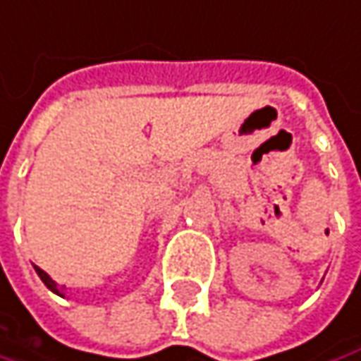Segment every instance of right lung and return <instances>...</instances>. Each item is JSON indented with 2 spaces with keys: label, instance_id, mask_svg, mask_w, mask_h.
Wrapping results in <instances>:
<instances>
[{
  "label": "right lung",
  "instance_id": "1",
  "mask_svg": "<svg viewBox=\"0 0 361 361\" xmlns=\"http://www.w3.org/2000/svg\"><path fill=\"white\" fill-rule=\"evenodd\" d=\"M35 271H37V275L41 277V281H43V283L47 285V289H51L53 293H57V295H61V298H63V293H61V287H59V285H57V283H55V281H53V279H51L49 275L45 273V271H43V269L35 267Z\"/></svg>",
  "mask_w": 361,
  "mask_h": 361
}]
</instances>
